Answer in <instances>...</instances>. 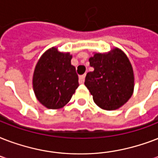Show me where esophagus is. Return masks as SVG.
Listing matches in <instances>:
<instances>
[{"label": "esophagus", "mask_w": 158, "mask_h": 158, "mask_svg": "<svg viewBox=\"0 0 158 158\" xmlns=\"http://www.w3.org/2000/svg\"><path fill=\"white\" fill-rule=\"evenodd\" d=\"M84 79H85V74H83V75H80V76H79V84H84Z\"/></svg>", "instance_id": "esophagus-1"}]
</instances>
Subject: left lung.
<instances>
[{
	"label": "left lung",
	"mask_w": 158,
	"mask_h": 158,
	"mask_svg": "<svg viewBox=\"0 0 158 158\" xmlns=\"http://www.w3.org/2000/svg\"><path fill=\"white\" fill-rule=\"evenodd\" d=\"M90 66L84 84L102 109L116 110L132 96L135 77L132 65L122 51L115 48L108 53H95L89 58Z\"/></svg>",
	"instance_id": "8db88e82"
}]
</instances>
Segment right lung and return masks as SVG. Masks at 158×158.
<instances>
[{"label": "right lung", "mask_w": 158, "mask_h": 158, "mask_svg": "<svg viewBox=\"0 0 158 158\" xmlns=\"http://www.w3.org/2000/svg\"><path fill=\"white\" fill-rule=\"evenodd\" d=\"M69 53L52 48L41 56L36 64L33 87L37 98L49 109L66 105L79 87L75 67L71 64Z\"/></svg>", "instance_id": "add662e5"}]
</instances>
